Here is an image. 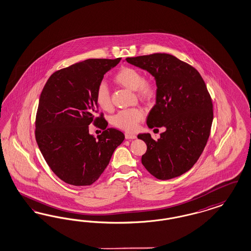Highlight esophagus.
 Instances as JSON below:
<instances>
[{
    "label": "esophagus",
    "mask_w": 251,
    "mask_h": 251,
    "mask_svg": "<svg viewBox=\"0 0 251 251\" xmlns=\"http://www.w3.org/2000/svg\"><path fill=\"white\" fill-rule=\"evenodd\" d=\"M125 138L135 139L136 138V135L133 134V133H130V132H126V133H125Z\"/></svg>",
    "instance_id": "1"
}]
</instances>
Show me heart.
<instances>
[{
  "label": "heart",
  "instance_id": "b5f03b06",
  "mask_svg": "<svg viewBox=\"0 0 251 251\" xmlns=\"http://www.w3.org/2000/svg\"><path fill=\"white\" fill-rule=\"evenodd\" d=\"M113 80L116 84L126 88L130 91H135L139 98L148 101L152 99L155 95L154 84L143 77L142 72L139 69L131 67L121 68L114 76ZM95 102L98 106L104 111H110L112 109L111 96L108 88L104 84H100L95 92ZM144 111L138 108L123 109L116 113L111 118V123L115 127L121 130L132 131L138 126L139 122L144 120Z\"/></svg>",
  "mask_w": 251,
  "mask_h": 251
}]
</instances>
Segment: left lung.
<instances>
[{
    "mask_svg": "<svg viewBox=\"0 0 251 251\" xmlns=\"http://www.w3.org/2000/svg\"><path fill=\"white\" fill-rule=\"evenodd\" d=\"M126 61L156 79V102L147 117L149 128L165 127L160 138L149 133L142 164L156 179L169 180L188 172L207 145L213 104L204 79L189 64L169 53H152Z\"/></svg>",
    "mask_w": 251,
    "mask_h": 251,
    "instance_id": "obj_1",
    "label": "left lung"
}]
</instances>
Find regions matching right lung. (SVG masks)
Listing matches in <instances>:
<instances>
[{
  "mask_svg": "<svg viewBox=\"0 0 251 251\" xmlns=\"http://www.w3.org/2000/svg\"><path fill=\"white\" fill-rule=\"evenodd\" d=\"M117 59H87L53 72L39 100L35 138L53 173L71 185H91L109 164L123 132L106 128L104 114L97 116L95 92ZM93 123L104 130L95 139L88 133Z\"/></svg>",
  "mask_w": 251,
  "mask_h": 251,
  "instance_id": "obj_1",
  "label": "right lung"
}]
</instances>
